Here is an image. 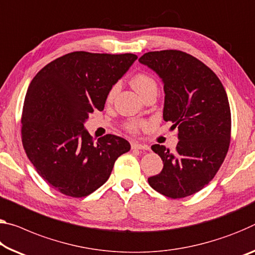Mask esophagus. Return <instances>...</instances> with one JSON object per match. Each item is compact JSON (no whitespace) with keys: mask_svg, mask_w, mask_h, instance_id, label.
<instances>
[{"mask_svg":"<svg viewBox=\"0 0 255 255\" xmlns=\"http://www.w3.org/2000/svg\"><path fill=\"white\" fill-rule=\"evenodd\" d=\"M131 148L132 149H143V151H145V149H148V146H147V145L139 144L137 142H132L131 143Z\"/></svg>","mask_w":255,"mask_h":255,"instance_id":"esophagus-1","label":"esophagus"}]
</instances>
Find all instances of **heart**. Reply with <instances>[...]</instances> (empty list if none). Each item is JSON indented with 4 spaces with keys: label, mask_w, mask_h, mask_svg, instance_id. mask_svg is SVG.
<instances>
[{
    "label": "heart",
    "mask_w": 255,
    "mask_h": 255,
    "mask_svg": "<svg viewBox=\"0 0 255 255\" xmlns=\"http://www.w3.org/2000/svg\"><path fill=\"white\" fill-rule=\"evenodd\" d=\"M131 85L139 95L144 94V93L147 90H149V88L156 87V84L154 80H153L152 77H149L148 75H145V74H137L136 76H134V78L131 79ZM116 93H117V86L113 87L110 91V93H109L108 99L112 100L113 98H115ZM138 126H139L138 124L132 123V124H130V126H129V129H130V130H136Z\"/></svg>",
    "instance_id": "1"
}]
</instances>
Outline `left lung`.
I'll return each instance as SVG.
<instances>
[{"mask_svg": "<svg viewBox=\"0 0 255 255\" xmlns=\"http://www.w3.org/2000/svg\"><path fill=\"white\" fill-rule=\"evenodd\" d=\"M138 61L162 80L163 119L178 127L179 139L172 152L152 145L163 169L147 181L164 196H189L213 179L228 152L232 118L227 93L215 72L185 52H148Z\"/></svg>", "mask_w": 255, "mask_h": 255, "instance_id": "1", "label": "left lung"}]
</instances>
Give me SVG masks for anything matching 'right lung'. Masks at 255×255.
<instances>
[{"mask_svg": "<svg viewBox=\"0 0 255 255\" xmlns=\"http://www.w3.org/2000/svg\"><path fill=\"white\" fill-rule=\"evenodd\" d=\"M137 55L72 52L38 71L28 87L21 118L22 144L38 175L64 195L84 197L109 179L128 140L107 135L94 143L85 129L102 111L112 86Z\"/></svg>", "mask_w": 255, "mask_h": 255, "instance_id": "obj_1", "label": "right lung"}]
</instances>
